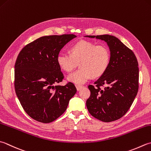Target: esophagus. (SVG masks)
<instances>
[{"mask_svg":"<svg viewBox=\"0 0 151 151\" xmlns=\"http://www.w3.org/2000/svg\"><path fill=\"white\" fill-rule=\"evenodd\" d=\"M76 90L78 91L81 89H82V88H84V86H81V85H76Z\"/></svg>","mask_w":151,"mask_h":151,"instance_id":"obj_1","label":"esophagus"}]
</instances>
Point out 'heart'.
Masks as SVG:
<instances>
[{"label":"heart","mask_w":151,"mask_h":151,"mask_svg":"<svg viewBox=\"0 0 151 151\" xmlns=\"http://www.w3.org/2000/svg\"><path fill=\"white\" fill-rule=\"evenodd\" d=\"M70 54L60 53L57 55L58 65L64 71L69 73L79 62L81 69L67 77L70 82L82 84L93 77H99L107 70L111 60V52L103 44L96 45L90 41L80 40L70 47Z\"/></svg>","instance_id":"heart-1"}]
</instances>
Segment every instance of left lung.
Here are the masks:
<instances>
[{
    "mask_svg": "<svg viewBox=\"0 0 151 151\" xmlns=\"http://www.w3.org/2000/svg\"><path fill=\"white\" fill-rule=\"evenodd\" d=\"M105 41L111 52L107 69L93 85L86 107L91 116L105 122L120 119L130 108L139 88V67L132 50L109 35L86 36ZM106 86L102 89L101 86Z\"/></svg>",
    "mask_w": 151,
    "mask_h": 151,
    "instance_id": "1",
    "label": "left lung"
}]
</instances>
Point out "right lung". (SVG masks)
<instances>
[{
    "label": "right lung",
    "instance_id": "right-lung-1",
    "mask_svg": "<svg viewBox=\"0 0 151 151\" xmlns=\"http://www.w3.org/2000/svg\"><path fill=\"white\" fill-rule=\"evenodd\" d=\"M73 34L42 37L21 50L15 63L14 87L19 101L29 116L42 123L56 120L66 111L76 92L72 82L55 84L64 78L57 55Z\"/></svg>",
    "mask_w": 151,
    "mask_h": 151
}]
</instances>
